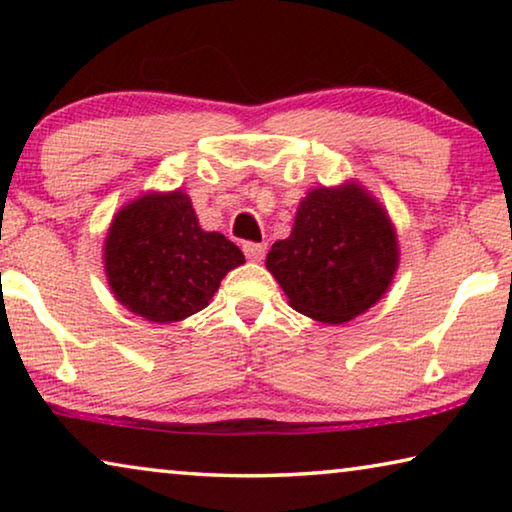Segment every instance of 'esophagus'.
<instances>
[{
  "label": "esophagus",
  "mask_w": 512,
  "mask_h": 512,
  "mask_svg": "<svg viewBox=\"0 0 512 512\" xmlns=\"http://www.w3.org/2000/svg\"><path fill=\"white\" fill-rule=\"evenodd\" d=\"M241 248H244V255L250 262H262V257L266 255V244H257V241H246Z\"/></svg>",
  "instance_id": "obj_1"
}]
</instances>
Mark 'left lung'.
I'll use <instances>...</instances> for the list:
<instances>
[{
    "mask_svg": "<svg viewBox=\"0 0 512 512\" xmlns=\"http://www.w3.org/2000/svg\"><path fill=\"white\" fill-rule=\"evenodd\" d=\"M266 268L293 309L339 325L386 293L397 268L395 230L359 185L311 189L289 239L273 244Z\"/></svg>",
    "mask_w": 512,
    "mask_h": 512,
    "instance_id": "obj_1",
    "label": "left lung"
}]
</instances>
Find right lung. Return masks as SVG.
I'll return each instance as SVG.
<instances>
[{
  "label": "right lung",
  "mask_w": 512,
  "mask_h": 512,
  "mask_svg": "<svg viewBox=\"0 0 512 512\" xmlns=\"http://www.w3.org/2000/svg\"><path fill=\"white\" fill-rule=\"evenodd\" d=\"M106 275L115 298L151 323H173L210 305L244 253L198 225L183 192L146 194L126 205L106 237Z\"/></svg>",
  "instance_id": "1"
}]
</instances>
